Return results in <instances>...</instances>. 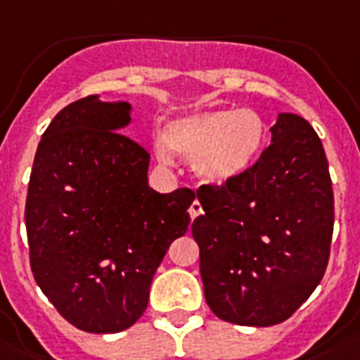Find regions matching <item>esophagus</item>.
<instances>
[{
	"mask_svg": "<svg viewBox=\"0 0 360 360\" xmlns=\"http://www.w3.org/2000/svg\"><path fill=\"white\" fill-rule=\"evenodd\" d=\"M204 213V210H202V204H200L198 200H194L191 204V217L192 219H196L198 215H202Z\"/></svg>",
	"mask_w": 360,
	"mask_h": 360,
	"instance_id": "esophagus-1",
	"label": "esophagus"
}]
</instances>
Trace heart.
<instances>
[{"label":"heart","mask_w":360,"mask_h":360,"mask_svg":"<svg viewBox=\"0 0 360 360\" xmlns=\"http://www.w3.org/2000/svg\"><path fill=\"white\" fill-rule=\"evenodd\" d=\"M268 128L255 109L221 107L186 115L156 137L155 150L164 162L175 153L194 158L196 172L213 183H226L245 172L264 147Z\"/></svg>","instance_id":"obj_1"}]
</instances>
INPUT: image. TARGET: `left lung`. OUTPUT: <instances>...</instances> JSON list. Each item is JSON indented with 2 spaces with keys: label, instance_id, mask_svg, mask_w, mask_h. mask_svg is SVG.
I'll return each instance as SVG.
<instances>
[{
  "label": "left lung",
  "instance_id": "left-lung-1",
  "mask_svg": "<svg viewBox=\"0 0 360 360\" xmlns=\"http://www.w3.org/2000/svg\"><path fill=\"white\" fill-rule=\"evenodd\" d=\"M196 196L204 215L192 236L211 311L241 326L289 319L325 276L334 230L333 181L311 124L279 115L259 160Z\"/></svg>",
  "mask_w": 360,
  "mask_h": 360
}]
</instances>
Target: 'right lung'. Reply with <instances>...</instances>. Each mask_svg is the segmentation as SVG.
Returning a JSON list of instances; mask_svg holds the SVG:
<instances>
[{"label": "right lung", "instance_id": "right-lung-1", "mask_svg": "<svg viewBox=\"0 0 360 360\" xmlns=\"http://www.w3.org/2000/svg\"><path fill=\"white\" fill-rule=\"evenodd\" d=\"M130 105L86 96L60 111L35 150L26 198L34 278L79 330L136 323L164 255L191 224L196 194L147 185L149 150L122 134Z\"/></svg>", "mask_w": 360, "mask_h": 360}]
</instances>
